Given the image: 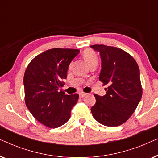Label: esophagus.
<instances>
[{
    "label": "esophagus",
    "mask_w": 158,
    "mask_h": 158,
    "mask_svg": "<svg viewBox=\"0 0 158 158\" xmlns=\"http://www.w3.org/2000/svg\"><path fill=\"white\" fill-rule=\"evenodd\" d=\"M87 94H85V93H80L79 94V96H80V98H83V97H85Z\"/></svg>",
    "instance_id": "obj_1"
}]
</instances>
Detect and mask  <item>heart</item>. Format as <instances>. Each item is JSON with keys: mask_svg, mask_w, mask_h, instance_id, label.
Returning a JSON list of instances; mask_svg holds the SVG:
<instances>
[{"mask_svg": "<svg viewBox=\"0 0 158 158\" xmlns=\"http://www.w3.org/2000/svg\"><path fill=\"white\" fill-rule=\"evenodd\" d=\"M83 57L87 63L89 64H92L93 62H97V56L95 53V52L93 49H85L83 52Z\"/></svg>", "mask_w": 158, "mask_h": 158, "instance_id": "b5f03b06", "label": "heart"}]
</instances>
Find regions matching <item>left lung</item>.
<instances>
[{
	"label": "left lung",
	"instance_id": "obj_1",
	"mask_svg": "<svg viewBox=\"0 0 158 158\" xmlns=\"http://www.w3.org/2000/svg\"><path fill=\"white\" fill-rule=\"evenodd\" d=\"M90 47L100 53L99 81L108 85L104 96L94 95L96 102L90 111L100 124L119 126L132 115L142 98L139 66L129 54L117 47L103 44Z\"/></svg>",
	"mask_w": 158,
	"mask_h": 158
}]
</instances>
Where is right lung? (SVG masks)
Segmentation results:
<instances>
[{
	"instance_id": "obj_1",
	"label": "right lung",
	"mask_w": 158,
	"mask_h": 158,
	"mask_svg": "<svg viewBox=\"0 0 158 158\" xmlns=\"http://www.w3.org/2000/svg\"><path fill=\"white\" fill-rule=\"evenodd\" d=\"M79 52L74 49H48L34 57L26 69V105L38 122L49 128L65 124L79 98L78 94L66 95L60 90L71 61Z\"/></svg>"
}]
</instances>
